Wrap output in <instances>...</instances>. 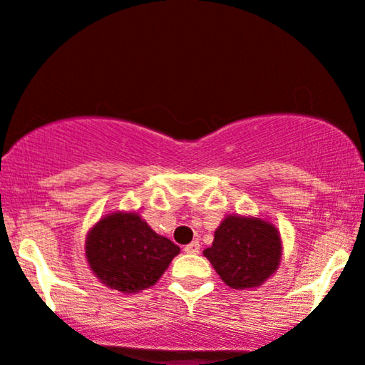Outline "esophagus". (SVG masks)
Masks as SVG:
<instances>
[{"label":"esophagus","mask_w":365,"mask_h":365,"mask_svg":"<svg viewBox=\"0 0 365 365\" xmlns=\"http://www.w3.org/2000/svg\"><path fill=\"white\" fill-rule=\"evenodd\" d=\"M185 252L190 253V255L199 253L200 252V243H199V241L195 240V241H192V243H188L187 247H185Z\"/></svg>","instance_id":"34e87169"}]
</instances>
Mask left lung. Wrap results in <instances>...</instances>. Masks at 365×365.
Masks as SVG:
<instances>
[{
  "label": "left lung",
  "mask_w": 365,
  "mask_h": 365,
  "mask_svg": "<svg viewBox=\"0 0 365 365\" xmlns=\"http://www.w3.org/2000/svg\"><path fill=\"white\" fill-rule=\"evenodd\" d=\"M204 257L230 287H260L279 269L282 238L267 219L230 214L217 226L212 247L204 250Z\"/></svg>",
  "instance_id": "obj_1"
}]
</instances>
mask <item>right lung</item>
<instances>
[{
  "label": "right lung",
  "mask_w": 365,
  "mask_h": 365,
  "mask_svg": "<svg viewBox=\"0 0 365 365\" xmlns=\"http://www.w3.org/2000/svg\"><path fill=\"white\" fill-rule=\"evenodd\" d=\"M178 253L180 247L153 231L134 210L100 217L85 240V257L95 277L124 294L155 285Z\"/></svg>",
  "instance_id": "add662e5"
}]
</instances>
